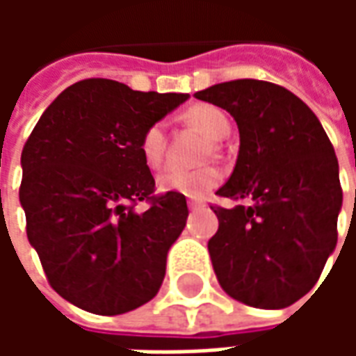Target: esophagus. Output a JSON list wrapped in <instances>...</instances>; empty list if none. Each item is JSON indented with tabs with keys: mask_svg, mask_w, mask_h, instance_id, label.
Masks as SVG:
<instances>
[{
	"mask_svg": "<svg viewBox=\"0 0 356 356\" xmlns=\"http://www.w3.org/2000/svg\"><path fill=\"white\" fill-rule=\"evenodd\" d=\"M186 204H188V209H200L206 206V202L198 200V198H188V202H186Z\"/></svg>",
	"mask_w": 356,
	"mask_h": 356,
	"instance_id": "34e87169",
	"label": "esophagus"
}]
</instances>
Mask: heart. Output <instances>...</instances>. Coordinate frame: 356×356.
Here are the masks:
<instances>
[{
    "label": "heart",
    "instance_id": "1",
    "mask_svg": "<svg viewBox=\"0 0 356 356\" xmlns=\"http://www.w3.org/2000/svg\"><path fill=\"white\" fill-rule=\"evenodd\" d=\"M188 124L194 125L209 140L225 139L231 131V122L223 110L211 104H196L186 112ZM139 150L143 160L148 168H158L163 160L165 152V127L162 122L148 125L143 137H140ZM221 181V173L213 168H204L196 171H179L168 170L158 177V186L162 193H175L191 198L206 196L209 191H213Z\"/></svg>",
    "mask_w": 356,
    "mask_h": 356
}]
</instances>
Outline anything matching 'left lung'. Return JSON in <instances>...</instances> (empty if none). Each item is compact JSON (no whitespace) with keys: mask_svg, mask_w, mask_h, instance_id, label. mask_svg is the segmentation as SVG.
<instances>
[{"mask_svg":"<svg viewBox=\"0 0 356 356\" xmlns=\"http://www.w3.org/2000/svg\"><path fill=\"white\" fill-rule=\"evenodd\" d=\"M238 125L234 171L211 208L208 242L217 280L231 298L284 309L313 288L337 244L343 193L336 152L314 112L288 89L259 80L217 83L194 93Z\"/></svg>","mask_w":356,"mask_h":356,"instance_id":"left-lung-1","label":"left lung"}]
</instances>
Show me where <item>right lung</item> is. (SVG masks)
Listing matches in <instances>:
<instances>
[{
    "instance_id": "obj_1",
    "label": "right lung",
    "mask_w": 356,
    "mask_h": 356,
    "mask_svg": "<svg viewBox=\"0 0 356 356\" xmlns=\"http://www.w3.org/2000/svg\"><path fill=\"white\" fill-rule=\"evenodd\" d=\"M186 99L83 80L51 102L28 137L20 156L28 240L53 290L72 305L112 316L160 290L188 208L183 194L152 196L139 143ZM143 200L153 206L137 212Z\"/></svg>"
}]
</instances>
